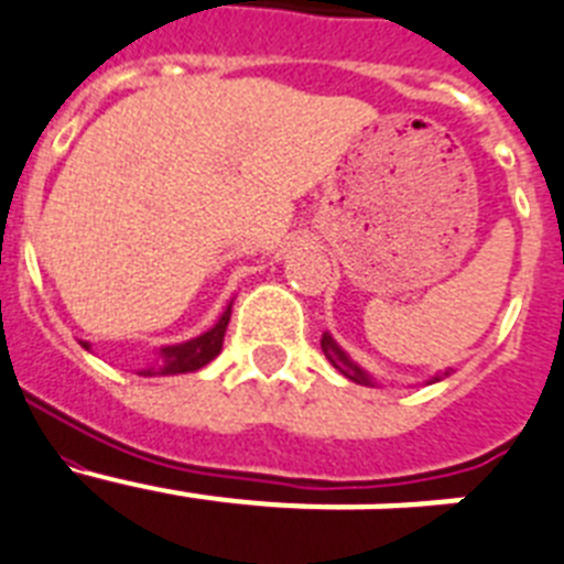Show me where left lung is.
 I'll use <instances>...</instances> for the list:
<instances>
[{
  "label": "left lung",
  "mask_w": 564,
  "mask_h": 564,
  "mask_svg": "<svg viewBox=\"0 0 564 564\" xmlns=\"http://www.w3.org/2000/svg\"><path fill=\"white\" fill-rule=\"evenodd\" d=\"M321 349H323V355H326V360H329V364L335 366V369L340 371L343 377H349V380H355V383H360V386H371V377L366 375V371L360 369V366L351 364L349 355H346V351H343L340 346H337V343L332 340L329 335H323ZM437 380H440V377H437Z\"/></svg>",
  "instance_id": "8db88e82"
}]
</instances>
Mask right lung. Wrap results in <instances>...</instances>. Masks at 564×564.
Masks as SVG:
<instances>
[{
  "label": "right lung",
  "mask_w": 564,
  "mask_h": 564,
  "mask_svg": "<svg viewBox=\"0 0 564 564\" xmlns=\"http://www.w3.org/2000/svg\"><path fill=\"white\" fill-rule=\"evenodd\" d=\"M232 315V306H227V312L221 315V321L215 323L213 329L204 332L200 337H193L187 343H178V346H164L159 351V364L150 366V369L139 371L144 377L155 375H184V371H195L200 366H207L224 346V335H227V323ZM87 349V343H82Z\"/></svg>",
  "instance_id": "right-lung-1"
}]
</instances>
